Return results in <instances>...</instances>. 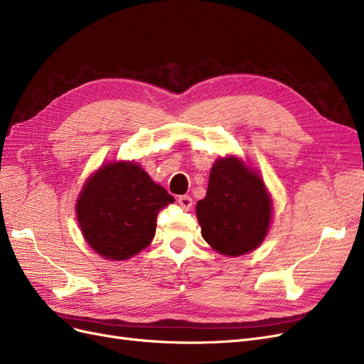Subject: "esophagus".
<instances>
[{"instance_id":"esophagus-1","label":"esophagus","mask_w":364,"mask_h":364,"mask_svg":"<svg viewBox=\"0 0 364 364\" xmlns=\"http://www.w3.org/2000/svg\"><path fill=\"white\" fill-rule=\"evenodd\" d=\"M178 205L183 210H191L192 205H193V199L189 195H183V196L178 198Z\"/></svg>"}]
</instances>
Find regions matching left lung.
Masks as SVG:
<instances>
[{"label": "left lung", "mask_w": 364, "mask_h": 364, "mask_svg": "<svg viewBox=\"0 0 364 364\" xmlns=\"http://www.w3.org/2000/svg\"><path fill=\"white\" fill-rule=\"evenodd\" d=\"M272 203L259 175L234 157L219 159L210 172L207 195L196 204L204 240L225 255L259 246L271 222Z\"/></svg>", "instance_id": "left-lung-1"}]
</instances>
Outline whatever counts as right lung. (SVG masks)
<instances>
[{
	"label": "right lung",
	"mask_w": 364,
	"mask_h": 364,
	"mask_svg": "<svg viewBox=\"0 0 364 364\" xmlns=\"http://www.w3.org/2000/svg\"><path fill=\"white\" fill-rule=\"evenodd\" d=\"M173 198L136 163H112L87 180L77 201L83 236L109 260H127L149 245L157 216Z\"/></svg>",
	"instance_id": "right-lung-1"
}]
</instances>
